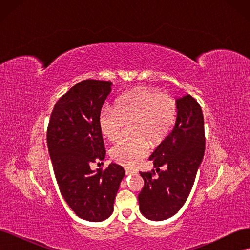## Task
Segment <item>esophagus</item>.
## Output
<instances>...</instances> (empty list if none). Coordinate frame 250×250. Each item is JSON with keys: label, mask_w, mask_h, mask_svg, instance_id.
<instances>
[{"label": "esophagus", "mask_w": 250, "mask_h": 250, "mask_svg": "<svg viewBox=\"0 0 250 250\" xmlns=\"http://www.w3.org/2000/svg\"><path fill=\"white\" fill-rule=\"evenodd\" d=\"M125 173H126V175H131V174L137 173V171L131 170V169H125Z\"/></svg>", "instance_id": "esophagus-1"}]
</instances>
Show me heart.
<instances>
[{"label":"heart","instance_id":"b5f03b06","mask_svg":"<svg viewBox=\"0 0 250 250\" xmlns=\"http://www.w3.org/2000/svg\"><path fill=\"white\" fill-rule=\"evenodd\" d=\"M177 103L168 94L151 87H137L120 98L117 107L101 109L99 128L103 137L115 142L121 138L126 124H132L134 139L118 142L110 150L112 160L127 168H134L149 153V143H161L175 125Z\"/></svg>","mask_w":250,"mask_h":250}]
</instances>
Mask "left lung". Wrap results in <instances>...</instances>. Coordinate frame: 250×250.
Masks as SVG:
<instances>
[{
  "mask_svg": "<svg viewBox=\"0 0 250 250\" xmlns=\"http://www.w3.org/2000/svg\"><path fill=\"white\" fill-rule=\"evenodd\" d=\"M178 115L175 126L157 146L149 160L153 172H140L144 187L139 194L141 213L149 220L162 221L183 208L194 185L206 149L204 120L200 105L191 95L176 99ZM165 164L167 169L160 171Z\"/></svg>",
  "mask_w": 250,
  "mask_h": 250,
  "instance_id": "1",
  "label": "left lung"
}]
</instances>
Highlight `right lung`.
Listing matches in <instances>:
<instances>
[{
    "label": "right lung",
    "mask_w": 250,
    "mask_h": 250,
    "mask_svg": "<svg viewBox=\"0 0 250 250\" xmlns=\"http://www.w3.org/2000/svg\"><path fill=\"white\" fill-rule=\"evenodd\" d=\"M112 83L83 80L55 104L51 113L47 143L59 190L79 218L92 222L107 219L113 211L125 171L110 164L102 171L90 163L103 161L104 143L99 115Z\"/></svg>",
    "instance_id": "add662e5"
}]
</instances>
